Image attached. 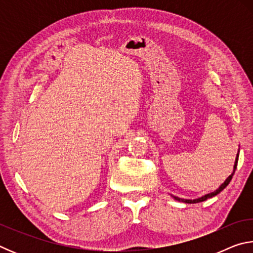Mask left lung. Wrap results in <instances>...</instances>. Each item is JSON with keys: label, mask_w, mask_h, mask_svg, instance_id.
Returning a JSON list of instances; mask_svg holds the SVG:
<instances>
[{"label": "left lung", "mask_w": 253, "mask_h": 253, "mask_svg": "<svg viewBox=\"0 0 253 253\" xmlns=\"http://www.w3.org/2000/svg\"><path fill=\"white\" fill-rule=\"evenodd\" d=\"M238 160H239V152H238V154H237V157H235V162H234V166H233V172L231 173V175H229L228 176V178L225 179V181L221 184V185L216 188L215 191L214 192H211V193H209V194H205V195H203V196H201V198H198V199H182V198H178V196H175V195H172V198L174 199V200H176V201H178V202H184V203H199V202H203V201H207L208 199H211V198H213V196H215V195H217L220 193V192H222L224 190V188L229 185V183H230V181L231 179H232V176H233V174H234V172H235V169H237V165H238Z\"/></svg>", "instance_id": "1"}]
</instances>
